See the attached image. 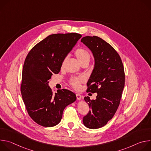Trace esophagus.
<instances>
[{
    "mask_svg": "<svg viewBox=\"0 0 151 151\" xmlns=\"http://www.w3.org/2000/svg\"><path fill=\"white\" fill-rule=\"evenodd\" d=\"M76 96L77 100H81V99H82V96H81V94H76Z\"/></svg>",
    "mask_w": 151,
    "mask_h": 151,
    "instance_id": "esophagus-1",
    "label": "esophagus"
}]
</instances>
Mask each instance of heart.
Instances as JSON below:
<instances>
[{
  "instance_id": "heart-1",
  "label": "heart",
  "mask_w": 151,
  "mask_h": 151,
  "mask_svg": "<svg viewBox=\"0 0 151 151\" xmlns=\"http://www.w3.org/2000/svg\"><path fill=\"white\" fill-rule=\"evenodd\" d=\"M75 55L81 64L83 63H89V62L90 61V58H91L90 54L87 50H85L83 48L78 49L75 51ZM67 58H68V57H66L64 58V60L62 62V64H61L62 66L64 65V64L66 61ZM83 81H84L83 78L82 77H79V78L72 79L70 81V83L75 88L78 89L80 87L81 83H82Z\"/></svg>"
}]
</instances>
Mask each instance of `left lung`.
Here are the masks:
<instances>
[{"instance_id": "1", "label": "left lung", "mask_w": 151, "mask_h": 151, "mask_svg": "<svg viewBox=\"0 0 151 151\" xmlns=\"http://www.w3.org/2000/svg\"><path fill=\"white\" fill-rule=\"evenodd\" d=\"M81 42L94 58L87 91L97 94L96 100L84 98L91 110L83 117V123L88 128L97 129L105 125L117 111L125 84L124 66L115 50L100 37L85 36Z\"/></svg>"}]
</instances>
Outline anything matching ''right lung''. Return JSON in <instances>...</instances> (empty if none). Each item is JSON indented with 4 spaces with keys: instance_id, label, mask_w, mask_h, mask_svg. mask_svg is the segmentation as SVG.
<instances>
[{
    "instance_id": "add662e5",
    "label": "right lung",
    "mask_w": 151,
    "mask_h": 151,
    "mask_svg": "<svg viewBox=\"0 0 151 151\" xmlns=\"http://www.w3.org/2000/svg\"><path fill=\"white\" fill-rule=\"evenodd\" d=\"M81 37L75 33L51 35L36 44L26 57L21 92L29 116L39 125H57L64 108L76 100L75 94L68 90H58L53 94L48 80L59 73L64 58Z\"/></svg>"
}]
</instances>
